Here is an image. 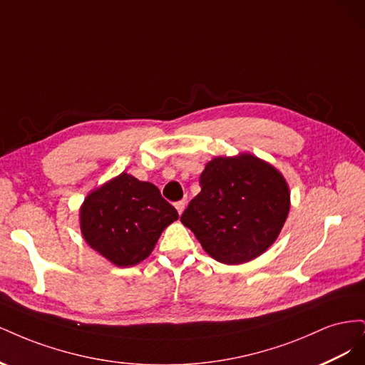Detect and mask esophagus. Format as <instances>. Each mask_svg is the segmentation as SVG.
<instances>
[{"label":"esophagus","instance_id":"34e87169","mask_svg":"<svg viewBox=\"0 0 365 365\" xmlns=\"http://www.w3.org/2000/svg\"><path fill=\"white\" fill-rule=\"evenodd\" d=\"M175 208L178 210V213H180V215H182L184 208H185V201H178V202H175Z\"/></svg>","mask_w":365,"mask_h":365}]
</instances>
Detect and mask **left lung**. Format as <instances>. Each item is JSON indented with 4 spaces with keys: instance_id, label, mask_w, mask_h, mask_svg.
I'll return each mask as SVG.
<instances>
[{
    "instance_id": "8db88e82",
    "label": "left lung",
    "mask_w": 365,
    "mask_h": 365,
    "mask_svg": "<svg viewBox=\"0 0 365 365\" xmlns=\"http://www.w3.org/2000/svg\"><path fill=\"white\" fill-rule=\"evenodd\" d=\"M201 192L181 222L210 257L240 264L267 251L288 217L291 192L272 164L252 153L215 157L201 173Z\"/></svg>"
}]
</instances>
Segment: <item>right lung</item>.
I'll list each match as a JSON object with an SVG mask.
<instances>
[{
  "label": "right lung",
  "mask_w": 365,
  "mask_h": 365,
  "mask_svg": "<svg viewBox=\"0 0 365 365\" xmlns=\"http://www.w3.org/2000/svg\"><path fill=\"white\" fill-rule=\"evenodd\" d=\"M178 217L157 185L126 172L94 189L79 210L86 244L121 268L149 257L164 228Z\"/></svg>",
  "instance_id": "add662e5"
}]
</instances>
